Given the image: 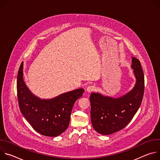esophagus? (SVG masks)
I'll list each match as a JSON object with an SVG mask.
<instances>
[{
    "instance_id": "esophagus-1",
    "label": "esophagus",
    "mask_w": 160,
    "mask_h": 160,
    "mask_svg": "<svg viewBox=\"0 0 160 160\" xmlns=\"http://www.w3.org/2000/svg\"><path fill=\"white\" fill-rule=\"evenodd\" d=\"M96 87H95V86H94V85H90V86H88L87 88V89H86V92H87V93H90V92H93L94 90H95V88Z\"/></svg>"
}]
</instances>
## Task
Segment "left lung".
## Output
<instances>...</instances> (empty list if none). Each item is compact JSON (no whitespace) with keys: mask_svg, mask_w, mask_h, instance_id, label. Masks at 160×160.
<instances>
[{"mask_svg":"<svg viewBox=\"0 0 160 160\" xmlns=\"http://www.w3.org/2000/svg\"><path fill=\"white\" fill-rule=\"evenodd\" d=\"M135 84L125 94L117 98L93 92L90 96V117L93 128L99 133L109 135L124 127L138 111L144 95V75L139 59L132 58Z\"/></svg>","mask_w":160,"mask_h":160,"instance_id":"8db88e82","label":"left lung"}]
</instances>
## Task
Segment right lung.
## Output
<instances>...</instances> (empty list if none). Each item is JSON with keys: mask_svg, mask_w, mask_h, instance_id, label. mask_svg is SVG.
I'll return each instance as SVG.
<instances>
[{"mask_svg": "<svg viewBox=\"0 0 160 160\" xmlns=\"http://www.w3.org/2000/svg\"><path fill=\"white\" fill-rule=\"evenodd\" d=\"M83 92L81 88L52 99H41L27 86L23 79V62L20 65L17 77L19 109L33 128L43 135L54 138L67 129L73 105Z\"/></svg>", "mask_w": 160, "mask_h": 160, "instance_id": "right-lung-1", "label": "right lung"}]
</instances>
